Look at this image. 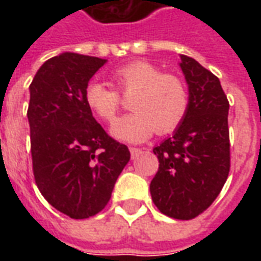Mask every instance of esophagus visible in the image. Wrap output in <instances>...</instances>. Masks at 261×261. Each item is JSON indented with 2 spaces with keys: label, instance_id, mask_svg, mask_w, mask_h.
<instances>
[{
  "label": "esophagus",
  "instance_id": "1",
  "mask_svg": "<svg viewBox=\"0 0 261 261\" xmlns=\"http://www.w3.org/2000/svg\"><path fill=\"white\" fill-rule=\"evenodd\" d=\"M130 153H131V158H137V156H140V155L142 153V149H140V148L130 147Z\"/></svg>",
  "mask_w": 261,
  "mask_h": 261
}]
</instances>
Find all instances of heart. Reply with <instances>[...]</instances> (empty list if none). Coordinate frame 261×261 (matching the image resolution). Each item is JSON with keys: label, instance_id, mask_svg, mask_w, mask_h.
Returning <instances> with one entry per match:
<instances>
[{"label": "heart", "instance_id": "heart-1", "mask_svg": "<svg viewBox=\"0 0 261 261\" xmlns=\"http://www.w3.org/2000/svg\"><path fill=\"white\" fill-rule=\"evenodd\" d=\"M114 86L124 95H132L133 113L113 123L110 133L125 142H142L152 136L168 134L180 124L189 108V93L183 81L172 74H162L148 61H131L112 71ZM85 105L92 113L105 121H112L120 108L117 92L92 81L84 93Z\"/></svg>", "mask_w": 261, "mask_h": 261}]
</instances>
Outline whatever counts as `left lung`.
I'll use <instances>...</instances> for the list:
<instances>
[{"label": "left lung", "instance_id": "8db88e82", "mask_svg": "<svg viewBox=\"0 0 261 261\" xmlns=\"http://www.w3.org/2000/svg\"><path fill=\"white\" fill-rule=\"evenodd\" d=\"M189 86L185 119L153 148L159 169L151 181L153 204L175 219H192L218 197L229 173V102L215 75L180 54Z\"/></svg>", "mask_w": 261, "mask_h": 261}]
</instances>
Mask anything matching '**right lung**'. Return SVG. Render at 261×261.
<instances>
[{"mask_svg":"<svg viewBox=\"0 0 261 261\" xmlns=\"http://www.w3.org/2000/svg\"><path fill=\"white\" fill-rule=\"evenodd\" d=\"M108 60L61 53L39 68L29 86L33 175L39 190L60 213L84 219L100 213L130 161L124 144L97 123L85 88Z\"/></svg>","mask_w":261,"mask_h":261,"instance_id":"add662e5","label":"right lung"}]
</instances>
